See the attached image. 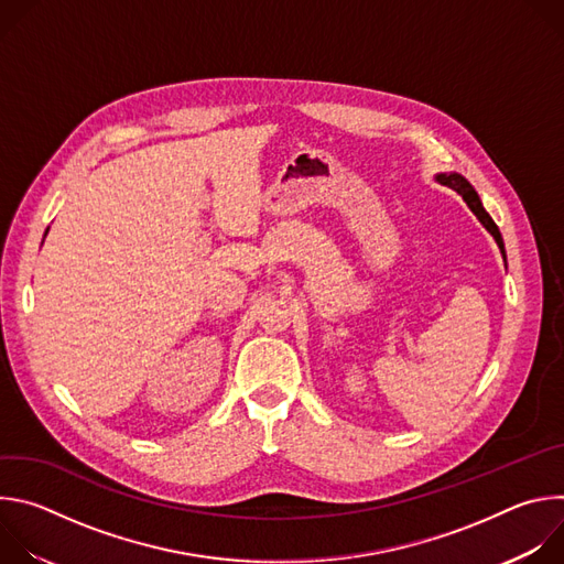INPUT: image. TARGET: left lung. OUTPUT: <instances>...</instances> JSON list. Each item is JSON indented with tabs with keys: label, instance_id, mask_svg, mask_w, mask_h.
<instances>
[{
	"label": "left lung",
	"instance_id": "8db88e82",
	"mask_svg": "<svg viewBox=\"0 0 564 564\" xmlns=\"http://www.w3.org/2000/svg\"><path fill=\"white\" fill-rule=\"evenodd\" d=\"M435 178H437V183H442V185H446V187L455 189V192H457V194L464 198V203L470 207V212L477 216V220H479L481 225H485V227L491 231V236L496 238V243H498V248H500V252H502V257H505V261H507L502 234H500L498 225L494 223V218L487 214V209L481 207V200H479L477 192L473 189V185H470V183H468L464 176H459V174H455V172H451V174H437Z\"/></svg>",
	"mask_w": 564,
	"mask_h": 564
}]
</instances>
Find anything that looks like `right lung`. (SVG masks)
I'll list each match as a JSON object with an SVG mask.
<instances>
[{"mask_svg":"<svg viewBox=\"0 0 564 564\" xmlns=\"http://www.w3.org/2000/svg\"><path fill=\"white\" fill-rule=\"evenodd\" d=\"M46 231H48V229H46ZM44 236H46V234H44Z\"/></svg>","mask_w":564,"mask_h":564,"instance_id":"obj_1","label":"right lung"}]
</instances>
